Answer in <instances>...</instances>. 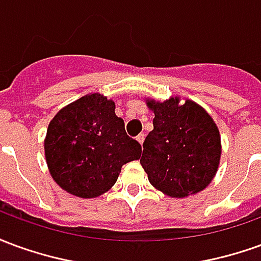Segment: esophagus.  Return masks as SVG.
I'll return each mask as SVG.
<instances>
[{
    "label": "esophagus",
    "mask_w": 261,
    "mask_h": 261,
    "mask_svg": "<svg viewBox=\"0 0 261 261\" xmlns=\"http://www.w3.org/2000/svg\"><path fill=\"white\" fill-rule=\"evenodd\" d=\"M144 138H145V136H144V134H138V136H137V141L140 142V144H142V142H144Z\"/></svg>",
    "instance_id": "esophagus-1"
}]
</instances>
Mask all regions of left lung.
Masks as SVG:
<instances>
[{"label":"left lung","mask_w":261,"mask_h":261,"mask_svg":"<svg viewBox=\"0 0 261 261\" xmlns=\"http://www.w3.org/2000/svg\"><path fill=\"white\" fill-rule=\"evenodd\" d=\"M153 130L144 141L140 159L148 180L172 198L202 192L217 175L221 136L207 110L190 99L170 96L164 102L147 97Z\"/></svg>","instance_id":"8db88e82"}]
</instances>
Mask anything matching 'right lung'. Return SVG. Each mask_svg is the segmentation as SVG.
Wrapping results in <instances>:
<instances>
[{"label": "right lung", "instance_id": "right-lung-1", "mask_svg": "<svg viewBox=\"0 0 261 261\" xmlns=\"http://www.w3.org/2000/svg\"><path fill=\"white\" fill-rule=\"evenodd\" d=\"M114 110L112 99L89 93L50 121L44 156L54 181L69 194L102 196L117 181L121 166L141 156V145L127 136Z\"/></svg>", "mask_w": 261, "mask_h": 261}]
</instances>
